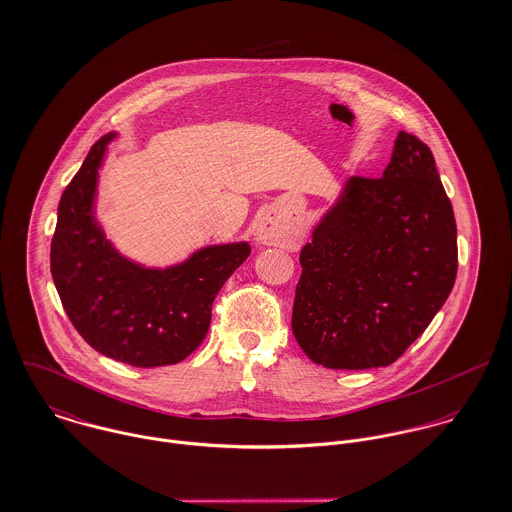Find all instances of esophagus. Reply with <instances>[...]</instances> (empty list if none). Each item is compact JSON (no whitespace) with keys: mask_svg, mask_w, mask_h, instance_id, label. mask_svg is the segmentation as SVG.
Returning a JSON list of instances; mask_svg holds the SVG:
<instances>
[{"mask_svg":"<svg viewBox=\"0 0 512 512\" xmlns=\"http://www.w3.org/2000/svg\"><path fill=\"white\" fill-rule=\"evenodd\" d=\"M256 238L262 244H270V246H288L292 242V234L278 222L274 220H262L258 230H256Z\"/></svg>","mask_w":512,"mask_h":512,"instance_id":"obj_1","label":"esophagus"}]
</instances>
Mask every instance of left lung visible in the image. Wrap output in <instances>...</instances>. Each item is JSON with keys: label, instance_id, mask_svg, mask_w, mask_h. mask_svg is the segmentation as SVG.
<instances>
[{"label": "left lung", "instance_id": "1", "mask_svg": "<svg viewBox=\"0 0 512 512\" xmlns=\"http://www.w3.org/2000/svg\"><path fill=\"white\" fill-rule=\"evenodd\" d=\"M299 264L292 329L315 365L400 359L457 276V226L430 147L400 132L382 177L349 179Z\"/></svg>", "mask_w": 512, "mask_h": 512}]
</instances>
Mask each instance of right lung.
Returning <instances> with one entry per match:
<instances>
[{"instance_id":"add662e5","label":"right lung","mask_w":512,"mask_h":512,"mask_svg":"<svg viewBox=\"0 0 512 512\" xmlns=\"http://www.w3.org/2000/svg\"><path fill=\"white\" fill-rule=\"evenodd\" d=\"M112 138L90 147L61 197L51 240L53 282L74 329L92 349L126 365H175L207 337L213 301L250 256V246H209L167 270L122 258L92 217L98 167Z\"/></svg>"}]
</instances>
